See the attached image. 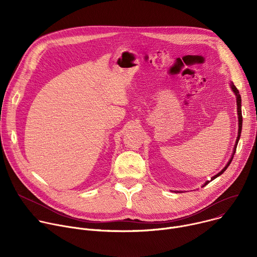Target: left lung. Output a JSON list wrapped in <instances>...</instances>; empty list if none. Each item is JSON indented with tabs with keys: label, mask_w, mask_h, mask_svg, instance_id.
<instances>
[{
	"label": "left lung",
	"mask_w": 257,
	"mask_h": 257,
	"mask_svg": "<svg viewBox=\"0 0 257 257\" xmlns=\"http://www.w3.org/2000/svg\"><path fill=\"white\" fill-rule=\"evenodd\" d=\"M231 87H232V89H233V91L235 92V94H236V96H237V111H238V119H239V130H238V137H237V140H236V145L238 144V141H239V139H240V134H241V130H242V111H241V96H240V93H239V90L237 89V87L233 84V83H231ZM236 145H235V148H234V154H235V152H236ZM234 154L232 155V158H231V160L229 161V163L227 164V166L219 172L218 174H216L215 176H213L212 178H211V180H214L216 177H218V176H221L226 170H227V168L230 166V164H231V162H232V159H233V157H234ZM210 180V181H211ZM208 181L205 183L204 185H206V184H208Z\"/></svg>",
	"instance_id": "obj_1"
}]
</instances>
